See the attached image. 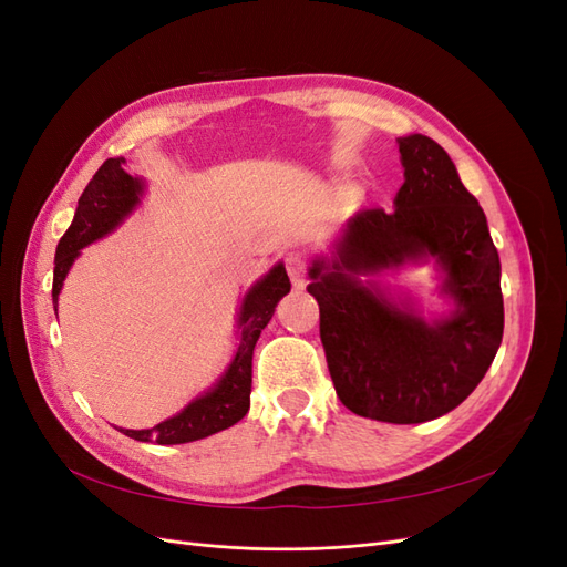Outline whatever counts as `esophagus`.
<instances>
[{
  "mask_svg": "<svg viewBox=\"0 0 567 567\" xmlns=\"http://www.w3.org/2000/svg\"><path fill=\"white\" fill-rule=\"evenodd\" d=\"M286 271L290 281H293V286H302L305 284V271H307V257L302 252H288L286 255Z\"/></svg>",
  "mask_w": 567,
  "mask_h": 567,
  "instance_id": "esophagus-1",
  "label": "esophagus"
}]
</instances>
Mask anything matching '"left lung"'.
I'll list each match as a JSON object with an SVG mask.
<instances>
[{"label": "left lung", "instance_id": "obj_1", "mask_svg": "<svg viewBox=\"0 0 567 567\" xmlns=\"http://www.w3.org/2000/svg\"><path fill=\"white\" fill-rule=\"evenodd\" d=\"M404 184L394 210H359L336 248L317 260L307 290L340 402L385 423H423L456 409L483 381L504 336L502 265L487 219L431 136L400 140ZM431 254L457 300L450 320L427 324L390 303L357 272Z\"/></svg>", "mask_w": 567, "mask_h": 567}]
</instances>
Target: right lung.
<instances>
[{
  "label": "right lung",
  "mask_w": 567,
  "mask_h": 567,
  "mask_svg": "<svg viewBox=\"0 0 567 567\" xmlns=\"http://www.w3.org/2000/svg\"><path fill=\"white\" fill-rule=\"evenodd\" d=\"M123 163V158H109L96 169L92 182L84 186L78 200L73 225L68 227L56 246L54 286H51V298H54V302L59 300L65 274L75 262L80 248L90 246L96 238L113 231L130 215L134 205L140 203L142 184L140 179L125 173ZM288 290V274L284 265H277L262 281H257L250 288V293L244 300L241 317H238L241 342H238L234 362L229 364L227 373L221 375V381L210 392H205L203 398L188 404L182 414L153 425L148 431H123L120 427V433L140 442L184 444L225 431V427L241 421L250 406L255 342L269 323L274 307H277V302Z\"/></svg>",
  "instance_id": "add662e5"
}]
</instances>
